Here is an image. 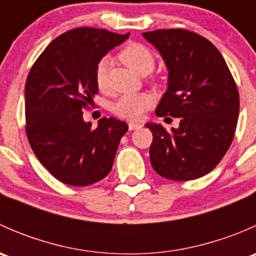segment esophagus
Wrapping results in <instances>:
<instances>
[{"instance_id": "1", "label": "esophagus", "mask_w": 256, "mask_h": 256, "mask_svg": "<svg viewBox=\"0 0 256 256\" xmlns=\"http://www.w3.org/2000/svg\"><path fill=\"white\" fill-rule=\"evenodd\" d=\"M141 125L138 122H128V130H136V128H140Z\"/></svg>"}]
</instances>
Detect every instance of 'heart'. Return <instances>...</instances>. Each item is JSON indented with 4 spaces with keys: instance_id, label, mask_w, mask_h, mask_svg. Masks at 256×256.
Here are the masks:
<instances>
[{
    "instance_id": "obj_1",
    "label": "heart",
    "mask_w": 256,
    "mask_h": 256,
    "mask_svg": "<svg viewBox=\"0 0 256 256\" xmlns=\"http://www.w3.org/2000/svg\"><path fill=\"white\" fill-rule=\"evenodd\" d=\"M121 60L138 74H148L154 66V56L146 46L141 43H128L121 49L118 54ZM109 59L104 58L99 62L95 72V80L100 89L104 90L108 85V68ZM154 104V98L146 92L121 95L112 104V112L118 116L128 120H138Z\"/></svg>"
}]
</instances>
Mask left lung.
<instances>
[{
    "label": "left lung",
    "mask_w": 256,
    "mask_h": 256,
    "mask_svg": "<svg viewBox=\"0 0 256 256\" xmlns=\"http://www.w3.org/2000/svg\"><path fill=\"white\" fill-rule=\"evenodd\" d=\"M142 36L168 69V86L156 115L180 120L172 131L146 124L154 136L152 167L172 180L203 177L220 162L236 134L239 92L233 76L220 52L197 33L174 28Z\"/></svg>",
    "instance_id": "obj_1"
}]
</instances>
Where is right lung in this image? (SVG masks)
I'll return each mask as SVG.
<instances>
[{"mask_svg":"<svg viewBox=\"0 0 256 256\" xmlns=\"http://www.w3.org/2000/svg\"><path fill=\"white\" fill-rule=\"evenodd\" d=\"M128 36L74 28L49 43L30 68L24 88L28 141L40 164L66 184H92L112 171L128 124L102 118L92 128L82 110L98 94L99 62Z\"/></svg>","mask_w":256,"mask_h":256,"instance_id":"obj_1","label":"right lung"}]
</instances>
